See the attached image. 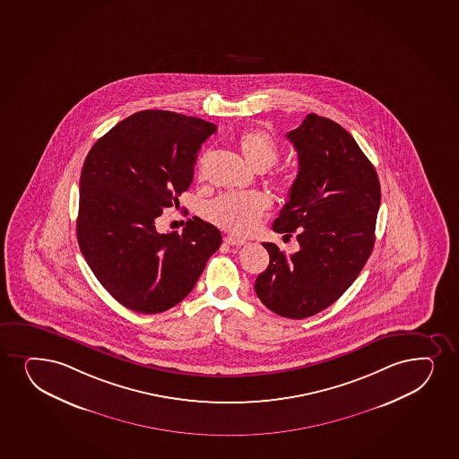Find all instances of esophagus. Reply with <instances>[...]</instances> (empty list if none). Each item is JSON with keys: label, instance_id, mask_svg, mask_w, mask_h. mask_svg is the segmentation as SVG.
Instances as JSON below:
<instances>
[{"label": "esophagus", "instance_id": "1", "mask_svg": "<svg viewBox=\"0 0 459 459\" xmlns=\"http://www.w3.org/2000/svg\"><path fill=\"white\" fill-rule=\"evenodd\" d=\"M224 243L229 244V246H237V247H241V246H244L246 244V241L244 239H239V238L235 237H229L224 238Z\"/></svg>", "mask_w": 459, "mask_h": 459}]
</instances>
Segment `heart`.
Instances as JSON below:
<instances>
[{
    "instance_id": "heart-1",
    "label": "heart",
    "mask_w": 459,
    "mask_h": 459,
    "mask_svg": "<svg viewBox=\"0 0 459 459\" xmlns=\"http://www.w3.org/2000/svg\"><path fill=\"white\" fill-rule=\"evenodd\" d=\"M237 144L248 166L258 172H264L280 160L278 143L264 130H246L238 136ZM269 207V196L264 194H227L205 205V216L227 232L243 237L258 226Z\"/></svg>"
}]
</instances>
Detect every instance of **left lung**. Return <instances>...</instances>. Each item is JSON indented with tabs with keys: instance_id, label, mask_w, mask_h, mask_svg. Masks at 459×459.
<instances>
[{
	"instance_id": "obj_1",
	"label": "left lung",
	"mask_w": 459,
	"mask_h": 459,
	"mask_svg": "<svg viewBox=\"0 0 459 459\" xmlns=\"http://www.w3.org/2000/svg\"><path fill=\"white\" fill-rule=\"evenodd\" d=\"M287 138L299 169L273 230L298 232L299 250L287 256L263 243L270 261L255 291L276 315L304 319L332 306L372 254L381 186L353 136L332 119L308 114Z\"/></svg>"
}]
</instances>
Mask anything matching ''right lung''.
<instances>
[{
	"label": "right lung",
	"mask_w": 459,
	"mask_h": 459,
	"mask_svg": "<svg viewBox=\"0 0 459 459\" xmlns=\"http://www.w3.org/2000/svg\"><path fill=\"white\" fill-rule=\"evenodd\" d=\"M216 126L168 110H143L108 130L87 153L76 238L93 275L134 312H166L189 295L221 233L198 216L183 233L155 220L179 204L196 153Z\"/></svg>",
	"instance_id": "obj_1"
}]
</instances>
